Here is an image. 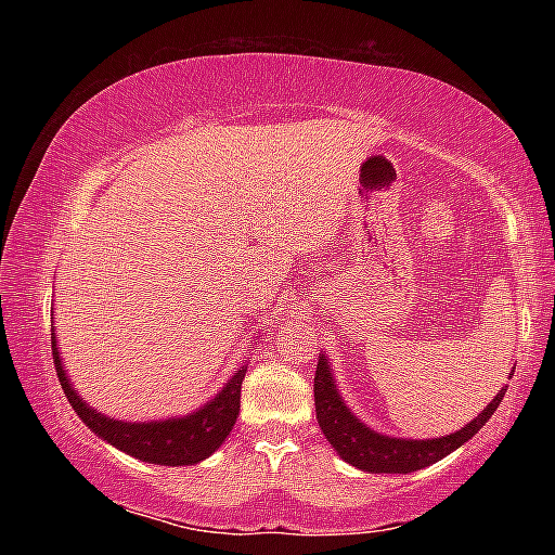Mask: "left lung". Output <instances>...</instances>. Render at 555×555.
Returning <instances> with one entry per match:
<instances>
[{"label":"left lung","mask_w":555,"mask_h":555,"mask_svg":"<svg viewBox=\"0 0 555 555\" xmlns=\"http://www.w3.org/2000/svg\"><path fill=\"white\" fill-rule=\"evenodd\" d=\"M505 391H508V386L501 388L491 403L473 422L465 424L463 429L436 436V439H398V436H386L370 429L367 424L352 415L344 396L338 391L326 352L320 356L314 372L317 422H320L326 441L334 446V451L346 463L372 475H408L439 463L441 457L467 443L485 427L501 405Z\"/></svg>","instance_id":"8db88e82"}]
</instances>
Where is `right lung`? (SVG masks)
<instances>
[{"mask_svg":"<svg viewBox=\"0 0 555 555\" xmlns=\"http://www.w3.org/2000/svg\"><path fill=\"white\" fill-rule=\"evenodd\" d=\"M52 356L54 367L62 382L68 403L74 405L76 415L86 422L90 431H95L102 441L119 448V451L133 455L143 463L155 465H197L199 460L209 457L217 448L227 441L235 417L241 410V386L245 379L247 364L233 372L231 379L223 384L221 391L197 408L191 415L169 417V420H150V422H124L102 415L82 400L62 364V356L56 348V336L52 334Z\"/></svg>","mask_w":555,"mask_h":555,"instance_id":"1","label":"right lung"}]
</instances>
